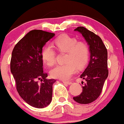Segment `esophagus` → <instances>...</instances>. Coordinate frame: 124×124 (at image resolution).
Segmentation results:
<instances>
[{
  "label": "esophagus",
  "mask_w": 124,
  "mask_h": 124,
  "mask_svg": "<svg viewBox=\"0 0 124 124\" xmlns=\"http://www.w3.org/2000/svg\"><path fill=\"white\" fill-rule=\"evenodd\" d=\"M62 82H63L64 83L67 84V85H70L72 84V82H70V81H62Z\"/></svg>",
  "instance_id": "esophagus-1"
}]
</instances>
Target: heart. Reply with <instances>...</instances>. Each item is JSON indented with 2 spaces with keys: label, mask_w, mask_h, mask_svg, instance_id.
Returning <instances> with one entry per match:
<instances>
[{
  "label": "heart",
  "mask_w": 124,
  "mask_h": 124,
  "mask_svg": "<svg viewBox=\"0 0 124 124\" xmlns=\"http://www.w3.org/2000/svg\"><path fill=\"white\" fill-rule=\"evenodd\" d=\"M55 46L60 52H67L66 63L56 65L50 71V75L54 78L67 80L75 72L77 67L82 69L85 66L89 58V47L83 41L67 34H62L55 39ZM56 53L53 46L47 45L42 51V58L49 66L56 62Z\"/></svg>",
  "instance_id": "heart-1"
}]
</instances>
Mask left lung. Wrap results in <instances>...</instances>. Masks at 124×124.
I'll return each instance as SVG.
<instances>
[{
	"instance_id": "obj_1",
	"label": "left lung",
	"mask_w": 124,
	"mask_h": 124,
	"mask_svg": "<svg viewBox=\"0 0 124 124\" xmlns=\"http://www.w3.org/2000/svg\"><path fill=\"white\" fill-rule=\"evenodd\" d=\"M74 30L80 33L89 45L90 60L80 76L86 83L82 86V93L73 99L80 104H88L99 97L108 76V51L102 39L94 33L82 26Z\"/></svg>"
}]
</instances>
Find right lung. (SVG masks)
I'll return each instance as SVG.
<instances>
[{"mask_svg":"<svg viewBox=\"0 0 124 124\" xmlns=\"http://www.w3.org/2000/svg\"><path fill=\"white\" fill-rule=\"evenodd\" d=\"M54 35L41 30H31L15 45L12 52L10 69L16 90L27 103L36 108L47 106L52 99V85L56 80L46 79L42 51Z\"/></svg>","mask_w":124,"mask_h":124,"instance_id":"obj_1","label":"right lung"}]
</instances>
